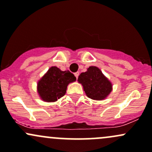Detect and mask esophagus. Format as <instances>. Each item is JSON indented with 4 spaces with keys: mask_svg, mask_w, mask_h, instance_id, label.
Wrapping results in <instances>:
<instances>
[{
    "mask_svg": "<svg viewBox=\"0 0 152 152\" xmlns=\"http://www.w3.org/2000/svg\"><path fill=\"white\" fill-rule=\"evenodd\" d=\"M75 77L77 78V79L78 76H79V72H77L75 73Z\"/></svg>",
    "mask_w": 152,
    "mask_h": 152,
    "instance_id": "1",
    "label": "esophagus"
}]
</instances>
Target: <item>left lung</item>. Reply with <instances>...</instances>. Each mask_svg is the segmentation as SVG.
I'll return each instance as SVG.
<instances>
[{
  "instance_id": "1",
  "label": "left lung",
  "mask_w": 152,
  "mask_h": 152,
  "mask_svg": "<svg viewBox=\"0 0 152 152\" xmlns=\"http://www.w3.org/2000/svg\"><path fill=\"white\" fill-rule=\"evenodd\" d=\"M85 94L95 100H105L113 90V85L98 67L90 66L78 77Z\"/></svg>"
}]
</instances>
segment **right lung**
<instances>
[{"label":"right lung","instance_id":"obj_1","mask_svg":"<svg viewBox=\"0 0 152 152\" xmlns=\"http://www.w3.org/2000/svg\"><path fill=\"white\" fill-rule=\"evenodd\" d=\"M75 81L76 77L69 70L51 67L37 83V93L43 101L55 102L65 95L68 85Z\"/></svg>","mask_w":152,"mask_h":152}]
</instances>
